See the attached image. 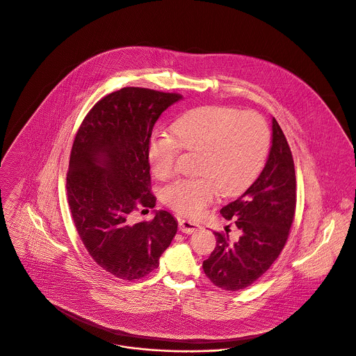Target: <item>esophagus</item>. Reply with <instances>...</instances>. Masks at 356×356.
Segmentation results:
<instances>
[{"label": "esophagus", "mask_w": 356, "mask_h": 356, "mask_svg": "<svg viewBox=\"0 0 356 356\" xmlns=\"http://www.w3.org/2000/svg\"><path fill=\"white\" fill-rule=\"evenodd\" d=\"M179 229L183 232V233H187V234H191L195 233L197 230L202 229V226L193 220L190 219H179Z\"/></svg>", "instance_id": "1"}]
</instances>
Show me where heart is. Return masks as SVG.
<instances>
[{"label": "heart", "mask_w": 356, "mask_h": 356, "mask_svg": "<svg viewBox=\"0 0 356 356\" xmlns=\"http://www.w3.org/2000/svg\"><path fill=\"white\" fill-rule=\"evenodd\" d=\"M270 146L266 119L254 112L206 106L188 111L172 124L170 136H154L147 146V161L154 176L175 175L180 150L195 154V173L163 192L165 204L180 216L199 218L220 193L233 196L256 179Z\"/></svg>", "instance_id": "heart-1"}]
</instances>
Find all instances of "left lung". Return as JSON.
<instances>
[{
  "instance_id": "left-lung-1",
  "label": "left lung",
  "mask_w": 356,
  "mask_h": 356,
  "mask_svg": "<svg viewBox=\"0 0 356 356\" xmlns=\"http://www.w3.org/2000/svg\"><path fill=\"white\" fill-rule=\"evenodd\" d=\"M294 160L280 126L273 118V146L254 183L234 202L220 209L241 230L236 243L216 232L217 246L203 261L206 276L227 291L243 290L273 266L289 238L296 214Z\"/></svg>"
}]
</instances>
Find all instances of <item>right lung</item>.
I'll use <instances>...</instances> for the list:
<instances>
[{"instance_id":"obj_1","label":"right lung","mask_w":356,"mask_h":356,"mask_svg":"<svg viewBox=\"0 0 356 356\" xmlns=\"http://www.w3.org/2000/svg\"><path fill=\"white\" fill-rule=\"evenodd\" d=\"M179 93L127 86L99 100L76 134L66 191L76 229L90 257L108 274L137 280L159 267L177 222L165 210L150 222H131L153 209L147 146L153 127Z\"/></svg>"}]
</instances>
